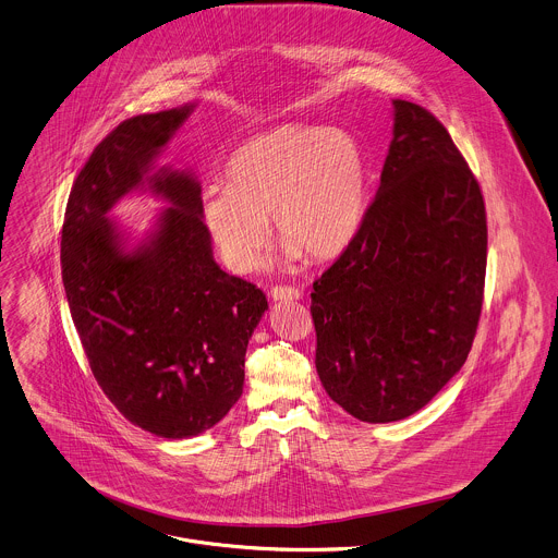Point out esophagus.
Wrapping results in <instances>:
<instances>
[{
  "label": "esophagus",
  "mask_w": 558,
  "mask_h": 558,
  "mask_svg": "<svg viewBox=\"0 0 558 558\" xmlns=\"http://www.w3.org/2000/svg\"><path fill=\"white\" fill-rule=\"evenodd\" d=\"M300 298H302V293L295 287H274L271 289V300L274 302H293V300H300Z\"/></svg>",
  "instance_id": "1"
}]
</instances>
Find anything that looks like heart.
Masks as SVG:
<instances>
[{
    "instance_id": "b5f03b06",
    "label": "heart",
    "mask_w": 558,
    "mask_h": 558,
    "mask_svg": "<svg viewBox=\"0 0 558 558\" xmlns=\"http://www.w3.org/2000/svg\"><path fill=\"white\" fill-rule=\"evenodd\" d=\"M226 184L204 193L202 215L228 269L247 274L269 243V219L289 260L341 256L363 228L372 165L352 132L284 123L234 151Z\"/></svg>"
}]
</instances>
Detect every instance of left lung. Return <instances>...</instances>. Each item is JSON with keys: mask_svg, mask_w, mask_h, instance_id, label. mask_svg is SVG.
Returning a JSON list of instances; mask_svg holds the SVG:
<instances>
[{"mask_svg": "<svg viewBox=\"0 0 558 558\" xmlns=\"http://www.w3.org/2000/svg\"><path fill=\"white\" fill-rule=\"evenodd\" d=\"M487 269L481 186L448 130L393 99V138L363 228L313 284L315 365L352 417L389 424L459 374Z\"/></svg>", "mask_w": 558, "mask_h": 558, "instance_id": "1", "label": "left lung"}]
</instances>
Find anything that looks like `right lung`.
Returning <instances> with one entry per match:
<instances>
[{
    "instance_id": "1",
    "label": "right lung",
    "mask_w": 558,
    "mask_h": 558,
    "mask_svg": "<svg viewBox=\"0 0 558 558\" xmlns=\"http://www.w3.org/2000/svg\"><path fill=\"white\" fill-rule=\"evenodd\" d=\"M195 104L119 123L77 173L62 223V282L90 372L134 426L191 439L236 404L267 298L213 256L202 186L156 167ZM132 192L166 208L134 240L109 210Z\"/></svg>"
}]
</instances>
